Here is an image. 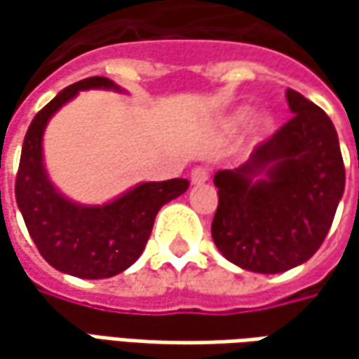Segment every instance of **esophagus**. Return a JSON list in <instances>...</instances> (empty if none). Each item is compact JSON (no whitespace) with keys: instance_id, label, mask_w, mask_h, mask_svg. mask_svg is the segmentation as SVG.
Here are the masks:
<instances>
[{"instance_id":"obj_1","label":"esophagus","mask_w":359,"mask_h":359,"mask_svg":"<svg viewBox=\"0 0 359 359\" xmlns=\"http://www.w3.org/2000/svg\"><path fill=\"white\" fill-rule=\"evenodd\" d=\"M208 177H210V170H208V168H203V165H198V168H194V170H191V184H196V186L205 184V182H208Z\"/></svg>"}]
</instances>
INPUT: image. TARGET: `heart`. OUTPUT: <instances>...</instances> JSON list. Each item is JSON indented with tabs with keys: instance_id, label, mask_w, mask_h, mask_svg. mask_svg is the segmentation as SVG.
<instances>
[{
	"instance_id": "obj_1",
	"label": "heart",
	"mask_w": 359,
	"mask_h": 359,
	"mask_svg": "<svg viewBox=\"0 0 359 359\" xmlns=\"http://www.w3.org/2000/svg\"><path fill=\"white\" fill-rule=\"evenodd\" d=\"M248 121H250V109H240V111H236L231 118H228L226 121H224V130L228 131V133H238V131H241L245 126H248ZM268 128H269L268 118L257 119V130L268 131Z\"/></svg>"
}]
</instances>
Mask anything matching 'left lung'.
Here are the masks:
<instances>
[{"label":"left lung","mask_w":359,"mask_h":359,"mask_svg":"<svg viewBox=\"0 0 359 359\" xmlns=\"http://www.w3.org/2000/svg\"><path fill=\"white\" fill-rule=\"evenodd\" d=\"M294 118L236 170L214 175L212 238L231 264L280 273L308 262L332 228L346 170L332 119L294 90Z\"/></svg>","instance_id":"1"}]
</instances>
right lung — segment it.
<instances>
[{
	"label": "right lung",
	"instance_id": "add662e5",
	"mask_svg": "<svg viewBox=\"0 0 359 359\" xmlns=\"http://www.w3.org/2000/svg\"><path fill=\"white\" fill-rule=\"evenodd\" d=\"M81 90H119L107 77H88L60 91L25 133L15 200L39 254L63 273L102 280L128 269L142 255L163 203L182 196L187 180L145 182L105 205H79L53 187L43 168L41 140L49 118Z\"/></svg>",
	"mask_w": 359,
	"mask_h": 359
}]
</instances>
